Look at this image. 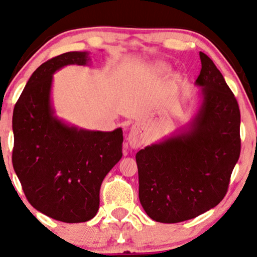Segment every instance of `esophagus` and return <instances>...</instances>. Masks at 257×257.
Segmentation results:
<instances>
[{
	"instance_id": "obj_1",
	"label": "esophagus",
	"mask_w": 257,
	"mask_h": 257,
	"mask_svg": "<svg viewBox=\"0 0 257 257\" xmlns=\"http://www.w3.org/2000/svg\"><path fill=\"white\" fill-rule=\"evenodd\" d=\"M128 142L133 149H137L143 144V139H142V135L136 129H133L128 136Z\"/></svg>"
}]
</instances>
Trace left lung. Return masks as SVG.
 <instances>
[{"instance_id": "left-lung-1", "label": "left lung", "mask_w": 257, "mask_h": 257, "mask_svg": "<svg viewBox=\"0 0 257 257\" xmlns=\"http://www.w3.org/2000/svg\"><path fill=\"white\" fill-rule=\"evenodd\" d=\"M202 104L178 135L136 153L140 201L151 219L180 223L219 204L238 162V101L212 60L200 52Z\"/></svg>"}]
</instances>
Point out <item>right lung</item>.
I'll use <instances>...</instances> for the list:
<instances>
[{"mask_svg": "<svg viewBox=\"0 0 257 257\" xmlns=\"http://www.w3.org/2000/svg\"><path fill=\"white\" fill-rule=\"evenodd\" d=\"M89 53L68 52L37 69L14 108L13 165L28 201L64 223L92 219L104 178L122 157V129L91 132L54 115L53 74L68 64L85 66Z\"/></svg>", "mask_w": 257, "mask_h": 257, "instance_id": "1", "label": "right lung"}]
</instances>
